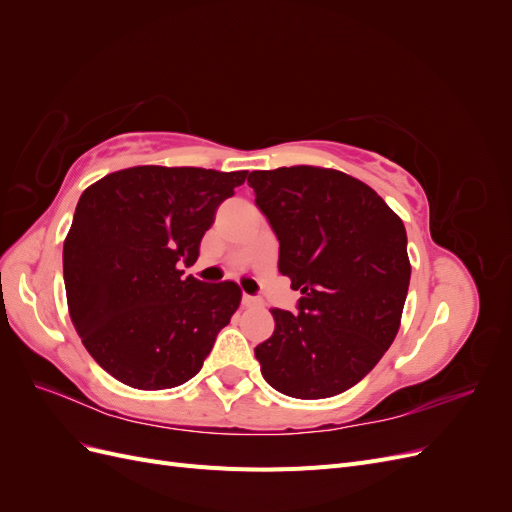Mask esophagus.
I'll use <instances>...</instances> for the list:
<instances>
[{"label": "esophagus", "instance_id": "obj_1", "mask_svg": "<svg viewBox=\"0 0 512 512\" xmlns=\"http://www.w3.org/2000/svg\"><path fill=\"white\" fill-rule=\"evenodd\" d=\"M241 303H243L245 307H258V305H262V301H260L258 297H254V294H247V292H243Z\"/></svg>", "mask_w": 512, "mask_h": 512}]
</instances>
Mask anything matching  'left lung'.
Segmentation results:
<instances>
[{"instance_id":"8db88e82","label":"left lung","mask_w":512,"mask_h":512,"mask_svg":"<svg viewBox=\"0 0 512 512\" xmlns=\"http://www.w3.org/2000/svg\"><path fill=\"white\" fill-rule=\"evenodd\" d=\"M247 185L280 241V273L303 294L299 314L271 309L275 331L254 350L262 378L297 399L344 393L399 331L410 286L404 222L342 170H254Z\"/></svg>"}]
</instances>
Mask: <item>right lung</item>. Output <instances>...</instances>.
I'll return each instance as SVG.
<instances>
[{
    "mask_svg": "<svg viewBox=\"0 0 512 512\" xmlns=\"http://www.w3.org/2000/svg\"><path fill=\"white\" fill-rule=\"evenodd\" d=\"M247 179L194 166H132L81 194L64 241L68 312L83 346L141 391L194 378L241 303L235 282L183 277L218 209Z\"/></svg>",
    "mask_w": 512,
    "mask_h": 512,
    "instance_id": "add662e5",
    "label": "right lung"
}]
</instances>
